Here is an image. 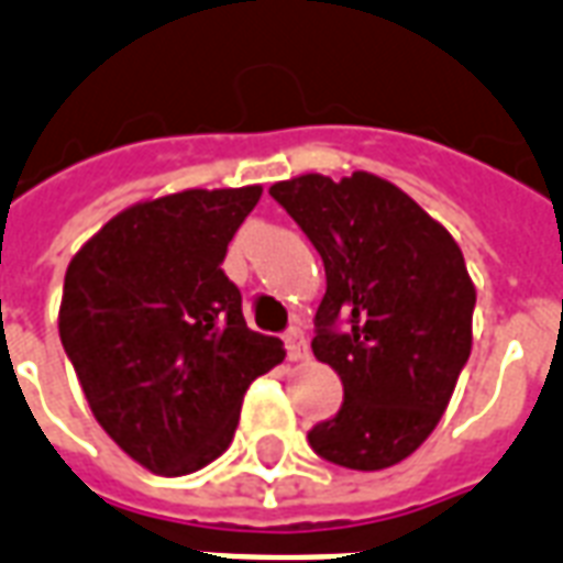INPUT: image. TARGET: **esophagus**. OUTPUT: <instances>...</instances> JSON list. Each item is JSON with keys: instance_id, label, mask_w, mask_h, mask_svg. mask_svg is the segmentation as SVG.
Masks as SVG:
<instances>
[{"instance_id": "1", "label": "esophagus", "mask_w": 563, "mask_h": 563, "mask_svg": "<svg viewBox=\"0 0 563 563\" xmlns=\"http://www.w3.org/2000/svg\"><path fill=\"white\" fill-rule=\"evenodd\" d=\"M283 339H286V354H289V360H295V363L307 360V336H303V330L289 328Z\"/></svg>"}]
</instances>
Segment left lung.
Returning a JSON list of instances; mask_svg holds the SVG:
<instances>
[{"label":"left lung","instance_id":"8db88e82","mask_svg":"<svg viewBox=\"0 0 563 563\" xmlns=\"http://www.w3.org/2000/svg\"><path fill=\"white\" fill-rule=\"evenodd\" d=\"M268 195L319 251L328 291L312 354L345 389L312 452L345 470L396 466L434 431L472 351L475 286L449 230L413 197L357 170L274 183Z\"/></svg>","mask_w":563,"mask_h":563}]
</instances>
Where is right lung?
<instances>
[{"label": "right lung", "mask_w": 563, "mask_h": 563, "mask_svg": "<svg viewBox=\"0 0 563 563\" xmlns=\"http://www.w3.org/2000/svg\"><path fill=\"white\" fill-rule=\"evenodd\" d=\"M263 188H188L114 214L64 274L58 333L102 431L156 475L233 443L247 386L286 357L221 263Z\"/></svg>", "instance_id": "obj_1"}]
</instances>
